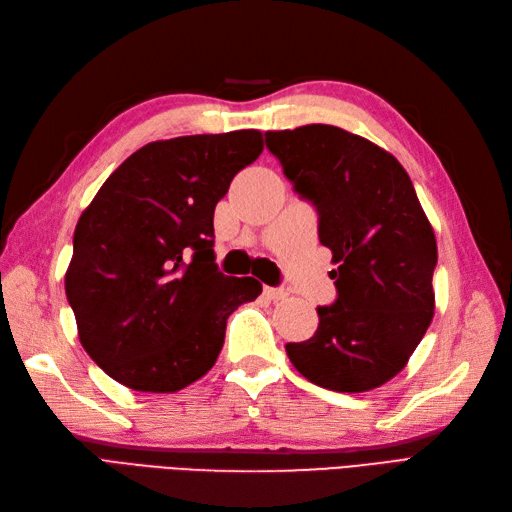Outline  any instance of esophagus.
Instances as JSON below:
<instances>
[{"mask_svg": "<svg viewBox=\"0 0 512 512\" xmlns=\"http://www.w3.org/2000/svg\"><path fill=\"white\" fill-rule=\"evenodd\" d=\"M264 294H266V298H270V300H283V298L287 296V292L283 290V287H266Z\"/></svg>", "mask_w": 512, "mask_h": 512, "instance_id": "esophagus-1", "label": "esophagus"}]
</instances>
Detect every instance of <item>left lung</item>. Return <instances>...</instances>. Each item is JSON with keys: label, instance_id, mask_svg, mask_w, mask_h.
<instances>
[{"label": "left lung", "instance_id": "8db88e82", "mask_svg": "<svg viewBox=\"0 0 512 512\" xmlns=\"http://www.w3.org/2000/svg\"><path fill=\"white\" fill-rule=\"evenodd\" d=\"M294 192L318 212L337 298L318 307V331L287 344L313 385L361 393L396 376L435 313L437 240L402 164L333 125L266 131Z\"/></svg>", "mask_w": 512, "mask_h": 512}]
</instances>
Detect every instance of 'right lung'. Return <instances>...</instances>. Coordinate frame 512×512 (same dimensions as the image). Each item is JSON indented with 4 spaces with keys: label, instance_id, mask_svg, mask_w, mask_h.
Returning <instances> with one entry per match:
<instances>
[{
    "label": "right lung",
    "instance_id": "add662e5",
    "mask_svg": "<svg viewBox=\"0 0 512 512\" xmlns=\"http://www.w3.org/2000/svg\"><path fill=\"white\" fill-rule=\"evenodd\" d=\"M264 151L257 129L144 144L77 220L64 277L84 350L134 391L173 393L212 370L227 318L261 294L214 261V209Z\"/></svg>",
    "mask_w": 512,
    "mask_h": 512
}]
</instances>
